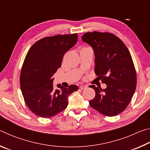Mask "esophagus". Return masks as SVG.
Listing matches in <instances>:
<instances>
[{
    "label": "esophagus",
    "mask_w": 150,
    "mask_h": 150,
    "mask_svg": "<svg viewBox=\"0 0 150 150\" xmlns=\"http://www.w3.org/2000/svg\"><path fill=\"white\" fill-rule=\"evenodd\" d=\"M79 88H80V89L83 90V89H85V88H87V86L84 85H81L79 86Z\"/></svg>",
    "instance_id": "1"
}]
</instances>
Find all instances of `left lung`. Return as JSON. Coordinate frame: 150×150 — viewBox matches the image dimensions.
<instances>
[{
	"label": "left lung",
	"mask_w": 150,
	"mask_h": 150,
	"mask_svg": "<svg viewBox=\"0 0 150 150\" xmlns=\"http://www.w3.org/2000/svg\"><path fill=\"white\" fill-rule=\"evenodd\" d=\"M82 40L93 47L95 72L106 85L104 89L90 86L96 93L90 106L103 115H118L128 106L136 88V73L130 52L123 42L110 33L87 32Z\"/></svg>",
	"instance_id": "8db88e82"
}]
</instances>
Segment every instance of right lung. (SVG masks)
Listing matches in <instances>:
<instances>
[{"label":"right lung","mask_w":150,"mask_h":150,"mask_svg":"<svg viewBox=\"0 0 150 150\" xmlns=\"http://www.w3.org/2000/svg\"><path fill=\"white\" fill-rule=\"evenodd\" d=\"M77 34L56 35L38 40L30 47L22 65L20 88L28 107L42 118L52 117L67 108L68 96L77 85L54 88V75L64 55L77 44Z\"/></svg>","instance_id":"right-lung-1"}]
</instances>
